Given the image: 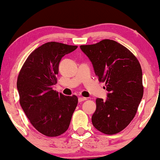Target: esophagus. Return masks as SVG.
Returning <instances> with one entry per match:
<instances>
[{
  "mask_svg": "<svg viewBox=\"0 0 160 160\" xmlns=\"http://www.w3.org/2000/svg\"><path fill=\"white\" fill-rule=\"evenodd\" d=\"M86 99L87 98H84V97H79L78 101H79V102H83V101H86Z\"/></svg>",
  "mask_w": 160,
  "mask_h": 160,
  "instance_id": "obj_1",
  "label": "esophagus"
}]
</instances>
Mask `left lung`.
<instances>
[{"label":"left lung","instance_id":"8db88e82","mask_svg":"<svg viewBox=\"0 0 160 160\" xmlns=\"http://www.w3.org/2000/svg\"><path fill=\"white\" fill-rule=\"evenodd\" d=\"M80 49L89 57L98 81L105 82L108 98H97L92 117L94 127L106 135L123 130L136 114L144 94L142 70L130 50L113 40L104 39Z\"/></svg>","mask_w":160,"mask_h":160}]
</instances>
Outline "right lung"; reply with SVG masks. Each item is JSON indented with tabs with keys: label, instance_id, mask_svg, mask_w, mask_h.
Wrapping results in <instances>:
<instances>
[{
	"label": "right lung",
	"instance_id": "1",
	"mask_svg": "<svg viewBox=\"0 0 160 160\" xmlns=\"http://www.w3.org/2000/svg\"><path fill=\"white\" fill-rule=\"evenodd\" d=\"M77 48L58 42L46 43L29 55L19 71L20 105L32 126L46 136L65 133L78 105L76 95L66 96L52 89L62 58Z\"/></svg>",
	"mask_w": 160,
	"mask_h": 160
}]
</instances>
